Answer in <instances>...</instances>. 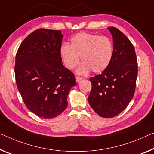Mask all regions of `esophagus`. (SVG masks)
<instances>
[{
  "label": "esophagus",
  "mask_w": 154,
  "mask_h": 154,
  "mask_svg": "<svg viewBox=\"0 0 154 154\" xmlns=\"http://www.w3.org/2000/svg\"><path fill=\"white\" fill-rule=\"evenodd\" d=\"M82 79V77H80V76L75 77V80H76V82H79Z\"/></svg>",
  "instance_id": "1"
}]
</instances>
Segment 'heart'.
<instances>
[{
	"label": "heart",
	"instance_id": "heart-1",
	"mask_svg": "<svg viewBox=\"0 0 154 154\" xmlns=\"http://www.w3.org/2000/svg\"><path fill=\"white\" fill-rule=\"evenodd\" d=\"M60 53L68 69H75L81 58L83 63L78 70L79 74H86L91 70L94 73H100L112 62L113 45L107 36L80 32L72 38L70 45L63 44L61 46Z\"/></svg>",
	"mask_w": 154,
	"mask_h": 154
}]
</instances>
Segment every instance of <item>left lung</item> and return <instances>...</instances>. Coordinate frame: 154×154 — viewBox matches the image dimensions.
<instances>
[{
  "label": "left lung",
  "instance_id": "obj_1",
  "mask_svg": "<svg viewBox=\"0 0 154 154\" xmlns=\"http://www.w3.org/2000/svg\"><path fill=\"white\" fill-rule=\"evenodd\" d=\"M107 29L113 37V58L101 74L89 79L91 90L88 101L100 116L113 118L124 111L133 98L138 62L134 47L127 37L117 28Z\"/></svg>",
  "mask_w": 154,
  "mask_h": 154
}]
</instances>
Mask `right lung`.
Segmentation results:
<instances>
[{
  "label": "right lung",
  "mask_w": 154,
  "mask_h": 154,
  "mask_svg": "<svg viewBox=\"0 0 154 154\" xmlns=\"http://www.w3.org/2000/svg\"><path fill=\"white\" fill-rule=\"evenodd\" d=\"M63 38L60 30L38 29L23 40L16 55V82L24 103L46 119L63 112L76 84L74 74L62 63Z\"/></svg>",
  "instance_id": "add662e5"
}]
</instances>
